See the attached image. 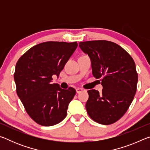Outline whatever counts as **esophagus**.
Instances as JSON below:
<instances>
[{"label":"esophagus","mask_w":150,"mask_h":150,"mask_svg":"<svg viewBox=\"0 0 150 150\" xmlns=\"http://www.w3.org/2000/svg\"><path fill=\"white\" fill-rule=\"evenodd\" d=\"M83 91V88H76V92H77V93H80L81 92H82Z\"/></svg>","instance_id":"esophagus-1"}]
</instances>
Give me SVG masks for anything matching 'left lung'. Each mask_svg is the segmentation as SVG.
I'll list each match as a JSON object with an SVG mask.
<instances>
[{
	"label": "left lung",
	"instance_id": "8db88e82",
	"mask_svg": "<svg viewBox=\"0 0 150 150\" xmlns=\"http://www.w3.org/2000/svg\"><path fill=\"white\" fill-rule=\"evenodd\" d=\"M79 46L91 61L92 73L101 78L102 93L88 91L86 103L88 116L96 122L115 123L128 110L138 83L136 65L128 53L115 43L106 40L80 42Z\"/></svg>",
	"mask_w": 150,
	"mask_h": 150
}]
</instances>
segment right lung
<instances>
[{
  "instance_id": "add662e5",
  "label": "right lung",
  "mask_w": 150,
  "mask_h": 150,
  "mask_svg": "<svg viewBox=\"0 0 150 150\" xmlns=\"http://www.w3.org/2000/svg\"><path fill=\"white\" fill-rule=\"evenodd\" d=\"M77 45V42H43L30 48L16 63L17 95L28 115L40 125H55L67 116L75 89L52 84V76L59 77Z\"/></svg>"
}]
</instances>
